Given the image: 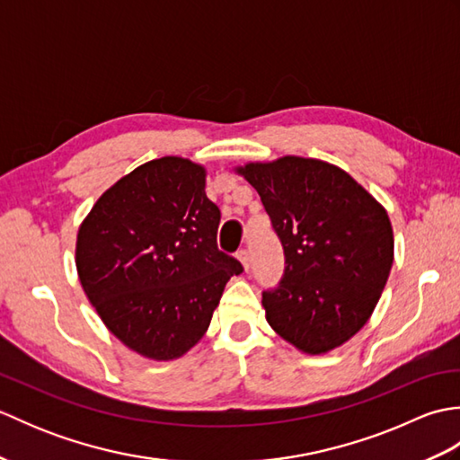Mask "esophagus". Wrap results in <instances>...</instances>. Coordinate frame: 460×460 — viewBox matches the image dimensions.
<instances>
[{
    "label": "esophagus",
    "instance_id": "1",
    "mask_svg": "<svg viewBox=\"0 0 460 460\" xmlns=\"http://www.w3.org/2000/svg\"><path fill=\"white\" fill-rule=\"evenodd\" d=\"M237 259L241 261V265H243V269H245V270H249V251H247V249H241V251L237 252Z\"/></svg>",
    "mask_w": 460,
    "mask_h": 460
}]
</instances>
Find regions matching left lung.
Masks as SVG:
<instances>
[{"instance_id":"1","label":"left lung","mask_w":460,"mask_h":460,"mask_svg":"<svg viewBox=\"0 0 460 460\" xmlns=\"http://www.w3.org/2000/svg\"><path fill=\"white\" fill-rule=\"evenodd\" d=\"M261 195L285 249V275L262 292L267 322L310 356L364 328L394 265V229L338 165L298 155L235 168Z\"/></svg>"}]
</instances>
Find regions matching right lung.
<instances>
[{"label": "right lung", "mask_w": 460, "mask_h": 460, "mask_svg": "<svg viewBox=\"0 0 460 460\" xmlns=\"http://www.w3.org/2000/svg\"><path fill=\"white\" fill-rule=\"evenodd\" d=\"M203 165L165 155L106 190L76 235L75 262L104 326L136 354L178 359L209 328L225 285L243 272L217 249L221 211Z\"/></svg>", "instance_id": "right-lung-1"}]
</instances>
